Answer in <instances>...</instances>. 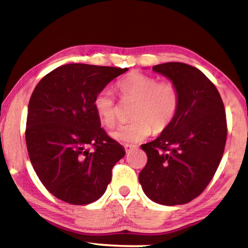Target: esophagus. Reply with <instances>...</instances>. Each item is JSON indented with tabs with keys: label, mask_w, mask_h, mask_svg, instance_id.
Here are the masks:
<instances>
[{
	"label": "esophagus",
	"mask_w": 248,
	"mask_h": 248,
	"mask_svg": "<svg viewBox=\"0 0 248 248\" xmlns=\"http://www.w3.org/2000/svg\"><path fill=\"white\" fill-rule=\"evenodd\" d=\"M137 148V145H133V144H124V149L126 152H130L131 150H133V149Z\"/></svg>",
	"instance_id": "34e87169"
}]
</instances>
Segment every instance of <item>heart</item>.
<instances>
[{
    "label": "heart",
    "mask_w": 248,
    "mask_h": 248,
    "mask_svg": "<svg viewBox=\"0 0 248 248\" xmlns=\"http://www.w3.org/2000/svg\"><path fill=\"white\" fill-rule=\"evenodd\" d=\"M123 99L135 101L131 117L133 121L122 124L111 132V137L123 142H139L151 134L166 130L177 115L179 90L171 81H158L157 78L141 72H131L117 82ZM94 110L107 127L116 123L117 110L113 93L104 89L93 99Z\"/></svg>",
    "instance_id": "b5f03b06"
}]
</instances>
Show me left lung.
Masks as SVG:
<instances>
[{
	"label": "left lung",
	"mask_w": 248,
	"mask_h": 248,
	"mask_svg": "<svg viewBox=\"0 0 248 248\" xmlns=\"http://www.w3.org/2000/svg\"><path fill=\"white\" fill-rule=\"evenodd\" d=\"M179 90V108L155 140L142 144L148 162L139 182L149 199L164 205L185 204L201 194L215 176L227 140L222 99L199 69L169 62L152 67Z\"/></svg>",
	"instance_id": "1"
}]
</instances>
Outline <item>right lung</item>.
Here are the masks:
<instances>
[{
    "mask_svg": "<svg viewBox=\"0 0 248 248\" xmlns=\"http://www.w3.org/2000/svg\"><path fill=\"white\" fill-rule=\"evenodd\" d=\"M128 69L71 63L56 67L30 97L27 150L47 191L70 204L101 198L111 169L125 155L94 110L96 94Z\"/></svg>",
    "mask_w": 248,
    "mask_h": 248,
    "instance_id": "1",
    "label": "right lung"
}]
</instances>
